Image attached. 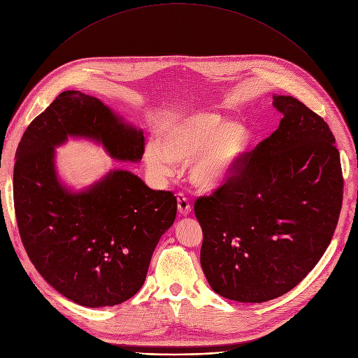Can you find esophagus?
Segmentation results:
<instances>
[{"label":"esophagus","instance_id":"esophagus-1","mask_svg":"<svg viewBox=\"0 0 358 358\" xmlns=\"http://www.w3.org/2000/svg\"><path fill=\"white\" fill-rule=\"evenodd\" d=\"M177 207L181 215H188L191 213V204L184 194H178L177 196Z\"/></svg>","mask_w":358,"mask_h":358}]
</instances>
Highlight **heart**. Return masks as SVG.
<instances>
[{"label":"heart","mask_w":358,"mask_h":358,"mask_svg":"<svg viewBox=\"0 0 358 358\" xmlns=\"http://www.w3.org/2000/svg\"><path fill=\"white\" fill-rule=\"evenodd\" d=\"M250 145L245 125L227 121L217 113L199 111L162 118L155 129V143L144 147L143 159L157 181L174 176L177 164L187 162L189 181L213 191L237 171Z\"/></svg>","instance_id":"heart-1"}]
</instances>
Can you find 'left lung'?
Masks as SVG:
<instances>
[{"mask_svg": "<svg viewBox=\"0 0 358 358\" xmlns=\"http://www.w3.org/2000/svg\"><path fill=\"white\" fill-rule=\"evenodd\" d=\"M275 131L194 213L200 262L218 296L264 303L294 288L327 250L343 204V173L327 122L289 95H273Z\"/></svg>", "mask_w": 358, "mask_h": 358, "instance_id": "left-lung-1", "label": "left lung"}]
</instances>
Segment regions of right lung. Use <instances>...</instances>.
I'll use <instances>...</instances> for the list:
<instances>
[{"label":"right lung","instance_id":"1","mask_svg":"<svg viewBox=\"0 0 358 358\" xmlns=\"http://www.w3.org/2000/svg\"><path fill=\"white\" fill-rule=\"evenodd\" d=\"M69 138L100 144L117 161L138 162L144 152L143 129L95 96L61 92L17 148L20 236L31 263L64 297L90 308L117 306L143 287L152 252L176 220L177 199L127 170L71 189L55 167V148Z\"/></svg>","mask_w":358,"mask_h":358}]
</instances>
